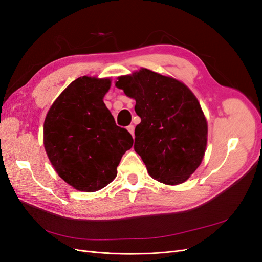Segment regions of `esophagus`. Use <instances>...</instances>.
<instances>
[{
	"label": "esophagus",
	"instance_id": "34e87169",
	"mask_svg": "<svg viewBox=\"0 0 262 262\" xmlns=\"http://www.w3.org/2000/svg\"><path fill=\"white\" fill-rule=\"evenodd\" d=\"M126 129H128V131L132 134V137H134V125H133V124H130Z\"/></svg>",
	"mask_w": 262,
	"mask_h": 262
}]
</instances>
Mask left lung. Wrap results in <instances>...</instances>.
I'll return each mask as SVG.
<instances>
[{
    "mask_svg": "<svg viewBox=\"0 0 262 262\" xmlns=\"http://www.w3.org/2000/svg\"><path fill=\"white\" fill-rule=\"evenodd\" d=\"M116 86L136 99L141 122L134 150L149 176L165 185L185 182L207 148L208 123L193 93L176 78L147 69L119 76Z\"/></svg>",
    "mask_w": 262,
    "mask_h": 262,
    "instance_id": "obj_1",
    "label": "left lung"
}]
</instances>
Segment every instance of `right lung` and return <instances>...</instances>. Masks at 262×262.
Returning a JSON list of instances; mask_svg holds the SVG:
<instances>
[{
  "label": "right lung",
  "mask_w": 262,
  "mask_h": 262,
  "mask_svg": "<svg viewBox=\"0 0 262 262\" xmlns=\"http://www.w3.org/2000/svg\"><path fill=\"white\" fill-rule=\"evenodd\" d=\"M110 85V78H76L45 119L47 155L58 175L80 191L94 192L110 184L133 144L131 134L116 124L102 100Z\"/></svg>",
  "instance_id": "right-lung-1"
}]
</instances>
